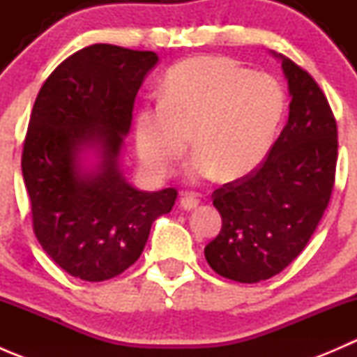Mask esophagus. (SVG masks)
Instances as JSON below:
<instances>
[{"instance_id": "esophagus-1", "label": "esophagus", "mask_w": 357, "mask_h": 357, "mask_svg": "<svg viewBox=\"0 0 357 357\" xmlns=\"http://www.w3.org/2000/svg\"><path fill=\"white\" fill-rule=\"evenodd\" d=\"M199 204H200V200L195 199V197H192V195H185V197H181V200H179V207L185 208V211H193V208H195Z\"/></svg>"}]
</instances>
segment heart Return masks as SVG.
Returning <instances> with one entry per match:
<instances>
[{
	"label": "heart",
	"mask_w": 357,
	"mask_h": 357,
	"mask_svg": "<svg viewBox=\"0 0 357 357\" xmlns=\"http://www.w3.org/2000/svg\"><path fill=\"white\" fill-rule=\"evenodd\" d=\"M285 112L275 77L226 56L183 60L165 74L162 102L143 103L135 117L136 150L145 167L167 176L193 139V181L250 176L271 150Z\"/></svg>",
	"instance_id": "b5f03b06"
}]
</instances>
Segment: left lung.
Instances as JSON below:
<instances>
[{"instance_id":"left-lung-1","label":"left lung","mask_w":357,"mask_h":357,"mask_svg":"<svg viewBox=\"0 0 357 357\" xmlns=\"http://www.w3.org/2000/svg\"><path fill=\"white\" fill-rule=\"evenodd\" d=\"M273 55L289 82V122L250 176L212 193L222 226L204 250L218 275L240 283L273 278L304 250L335 183L337 122L328 100L307 72Z\"/></svg>"}]
</instances>
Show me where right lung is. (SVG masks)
<instances>
[{
  "mask_svg": "<svg viewBox=\"0 0 357 357\" xmlns=\"http://www.w3.org/2000/svg\"><path fill=\"white\" fill-rule=\"evenodd\" d=\"M157 62L153 52L88 46L52 72L34 102L22 152L32 226L74 278L103 282L126 271L153 221L174 205V188L142 192L121 171L136 93Z\"/></svg>",
  "mask_w": 357,
  "mask_h": 357,
  "instance_id": "add662e5",
  "label": "right lung"
}]
</instances>
